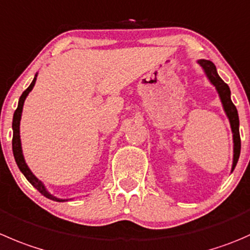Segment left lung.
I'll return each instance as SVG.
<instances>
[{
	"mask_svg": "<svg viewBox=\"0 0 250 250\" xmlns=\"http://www.w3.org/2000/svg\"><path fill=\"white\" fill-rule=\"evenodd\" d=\"M198 63L202 66V68L204 69L210 83L216 89L217 94L220 96V100H221L222 107H224L225 113H226L227 118L229 121V125H231L232 134H233V164H232V171H233L237 162H238L239 154H241V135H239L238 112H237L236 106L233 105V103L231 100V90H229V85L217 74L215 64L209 60H199Z\"/></svg>",
	"mask_w": 250,
	"mask_h": 250,
	"instance_id": "1",
	"label": "left lung"
}]
</instances>
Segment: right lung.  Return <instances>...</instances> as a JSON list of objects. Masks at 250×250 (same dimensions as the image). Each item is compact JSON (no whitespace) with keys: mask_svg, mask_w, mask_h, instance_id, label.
Wrapping results in <instances>:
<instances>
[{"mask_svg":"<svg viewBox=\"0 0 250 250\" xmlns=\"http://www.w3.org/2000/svg\"><path fill=\"white\" fill-rule=\"evenodd\" d=\"M36 77H38V73L35 74L34 77L33 82H31L30 85L28 86L26 90L23 91L21 96L19 98L18 101V107L17 110L14 111L13 115V122H12V128H13V139H12V150H13V155H14V160H16L17 165H18L19 169H21V173L25 176V178L28 179L29 182L31 183V186H34L43 197L48 198L51 200H55V202H67L68 199H60V198L55 197L51 193H48V190L46 189V187L43 186L42 182L40 181L39 178H36L35 174L30 171V168L26 165L25 160H24V155H23V150H21V132H19V125H21V111H23V105L24 101H25L26 96L29 95L31 90H33L34 85H35L36 82Z\"/></svg>","mask_w":250,"mask_h":250,"instance_id":"right-lung-1","label":"right lung"}]
</instances>
